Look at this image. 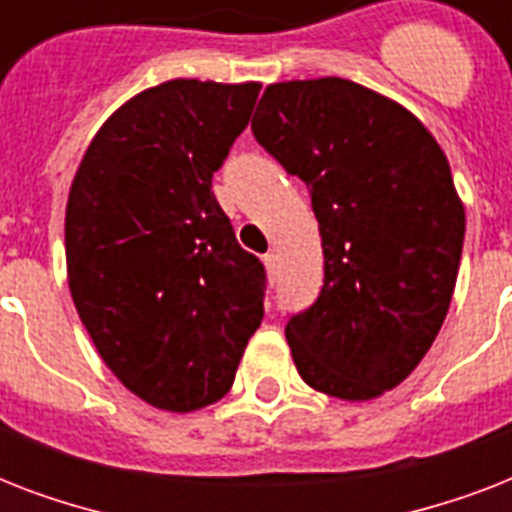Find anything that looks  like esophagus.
Listing matches in <instances>:
<instances>
[{
	"label": "esophagus",
	"mask_w": 512,
	"mask_h": 512,
	"mask_svg": "<svg viewBox=\"0 0 512 512\" xmlns=\"http://www.w3.org/2000/svg\"><path fill=\"white\" fill-rule=\"evenodd\" d=\"M265 263V271H268V279H276V273H279V257L273 255V252H268V255L263 257Z\"/></svg>",
	"instance_id": "34e87169"
}]
</instances>
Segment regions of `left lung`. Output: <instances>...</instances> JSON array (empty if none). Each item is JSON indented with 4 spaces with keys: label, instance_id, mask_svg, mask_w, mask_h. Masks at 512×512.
Here are the masks:
<instances>
[{
    "label": "left lung",
    "instance_id": "1",
    "mask_svg": "<svg viewBox=\"0 0 512 512\" xmlns=\"http://www.w3.org/2000/svg\"><path fill=\"white\" fill-rule=\"evenodd\" d=\"M252 132L311 188L324 287L287 342L313 390L369 401L414 372L452 303L465 239L446 154L428 127L364 84H268Z\"/></svg>",
    "mask_w": 512,
    "mask_h": 512
}]
</instances>
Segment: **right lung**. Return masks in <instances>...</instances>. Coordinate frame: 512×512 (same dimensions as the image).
I'll return each instance as SVG.
<instances>
[{
  "mask_svg": "<svg viewBox=\"0 0 512 512\" xmlns=\"http://www.w3.org/2000/svg\"><path fill=\"white\" fill-rule=\"evenodd\" d=\"M260 84L172 79L116 108L66 204L68 289L100 358L164 412L231 390L263 321L265 268L212 193Z\"/></svg>",
  "mask_w": 512,
  "mask_h": 512,
  "instance_id": "1",
  "label": "right lung"
}]
</instances>
